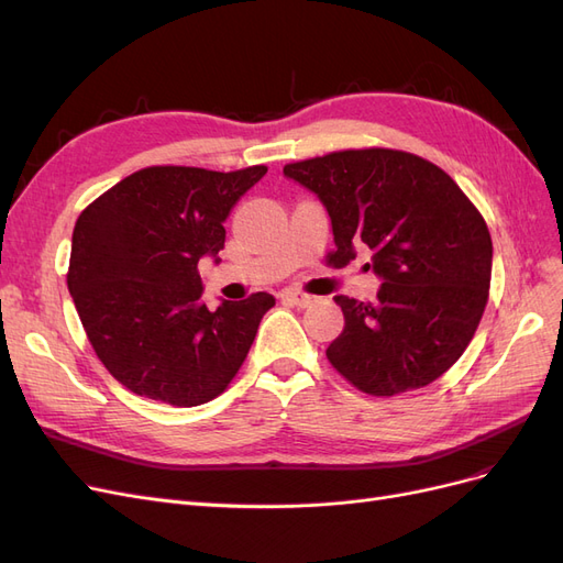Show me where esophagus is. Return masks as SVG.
<instances>
[{
  "label": "esophagus",
  "instance_id": "34e87169",
  "mask_svg": "<svg viewBox=\"0 0 563 563\" xmlns=\"http://www.w3.org/2000/svg\"><path fill=\"white\" fill-rule=\"evenodd\" d=\"M282 300L296 305V308H310V305L314 302V296H308L302 291H296V288H284V291L279 294Z\"/></svg>",
  "mask_w": 563,
  "mask_h": 563
}]
</instances>
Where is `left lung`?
Wrapping results in <instances>:
<instances>
[{"label": "left lung", "mask_w": 563, "mask_h": 563, "mask_svg": "<svg viewBox=\"0 0 563 563\" xmlns=\"http://www.w3.org/2000/svg\"><path fill=\"white\" fill-rule=\"evenodd\" d=\"M331 218L333 263L371 249L383 282L373 302L335 296L345 329L327 350L333 368L376 397L418 389L446 373L479 327L493 244L482 213L432 162L368 147L284 166Z\"/></svg>", "instance_id": "obj_1"}]
</instances>
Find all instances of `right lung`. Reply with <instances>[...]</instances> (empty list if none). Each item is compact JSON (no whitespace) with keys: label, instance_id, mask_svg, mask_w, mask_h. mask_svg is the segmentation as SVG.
Listing matches in <instances>:
<instances>
[{"label":"right lung","instance_id":"obj_1","mask_svg":"<svg viewBox=\"0 0 563 563\" xmlns=\"http://www.w3.org/2000/svg\"><path fill=\"white\" fill-rule=\"evenodd\" d=\"M265 174L267 166H150L77 218L67 288L98 360L135 395L199 406L242 368L275 296L211 310L197 265L203 255L220 261L223 223Z\"/></svg>","mask_w":563,"mask_h":563}]
</instances>
